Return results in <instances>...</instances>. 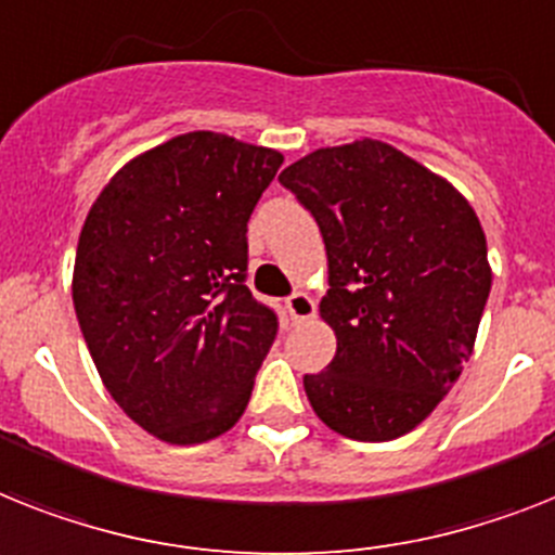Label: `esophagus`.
Returning <instances> with one entry per match:
<instances>
[{
	"label": "esophagus",
	"instance_id": "1",
	"mask_svg": "<svg viewBox=\"0 0 555 555\" xmlns=\"http://www.w3.org/2000/svg\"><path fill=\"white\" fill-rule=\"evenodd\" d=\"M286 314L292 318V323H306L314 318V300L304 292H295L292 297H286Z\"/></svg>",
	"mask_w": 555,
	"mask_h": 555
}]
</instances>
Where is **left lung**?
<instances>
[{
	"mask_svg": "<svg viewBox=\"0 0 555 555\" xmlns=\"http://www.w3.org/2000/svg\"><path fill=\"white\" fill-rule=\"evenodd\" d=\"M278 181L318 221L328 258L320 318L337 354L304 377L311 409L360 442L409 434L474 351L491 295L482 223L446 178L383 141L314 150Z\"/></svg>",
	"mask_w": 555,
	"mask_h": 555,
	"instance_id": "1",
	"label": "left lung"
}]
</instances>
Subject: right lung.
Instances as JSON below:
<instances>
[{"instance_id":"1","label":"right lung","mask_w":555,"mask_h":555,"mask_svg":"<svg viewBox=\"0 0 555 555\" xmlns=\"http://www.w3.org/2000/svg\"><path fill=\"white\" fill-rule=\"evenodd\" d=\"M283 155L186 132L124 164L90 206L73 306L109 397L198 446L241 420L278 314L246 286V223Z\"/></svg>"}]
</instances>
